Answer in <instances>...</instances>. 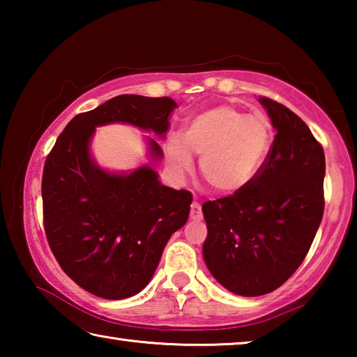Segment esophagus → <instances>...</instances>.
Masks as SVG:
<instances>
[{
    "label": "esophagus",
    "mask_w": 357,
    "mask_h": 357,
    "mask_svg": "<svg viewBox=\"0 0 357 357\" xmlns=\"http://www.w3.org/2000/svg\"><path fill=\"white\" fill-rule=\"evenodd\" d=\"M202 217H203V214H202V204L195 200V202L192 203V206H190V219L192 220H202Z\"/></svg>",
    "instance_id": "1"
}]
</instances>
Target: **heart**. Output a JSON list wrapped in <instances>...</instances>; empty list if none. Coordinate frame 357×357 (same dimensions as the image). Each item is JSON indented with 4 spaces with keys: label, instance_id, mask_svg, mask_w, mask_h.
I'll return each instance as SVG.
<instances>
[{
    "label": "heart",
    "instance_id": "1",
    "mask_svg": "<svg viewBox=\"0 0 357 357\" xmlns=\"http://www.w3.org/2000/svg\"><path fill=\"white\" fill-rule=\"evenodd\" d=\"M271 149L268 121L245 114L231 105H219L189 119L183 134L167 138L165 164L174 176L184 178L200 155V173L220 193L249 185L261 170Z\"/></svg>",
    "mask_w": 357,
    "mask_h": 357
}]
</instances>
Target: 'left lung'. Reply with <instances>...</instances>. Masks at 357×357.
Returning a JSON list of instances; mask_svg holds the SVG:
<instances>
[{"instance_id": "left-lung-1", "label": "left lung", "mask_w": 357, "mask_h": 357, "mask_svg": "<svg viewBox=\"0 0 357 357\" xmlns=\"http://www.w3.org/2000/svg\"><path fill=\"white\" fill-rule=\"evenodd\" d=\"M259 104L277 130L257 178L233 195L203 204L209 273L239 296L283 285L309 252L323 219L324 151L307 124L273 99Z\"/></svg>"}]
</instances>
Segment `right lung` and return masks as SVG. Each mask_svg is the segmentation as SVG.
I'll list each match as a JSON object with an SVG mask.
<instances>
[{
  "label": "right lung",
  "mask_w": 357,
  "mask_h": 357,
  "mask_svg": "<svg viewBox=\"0 0 357 357\" xmlns=\"http://www.w3.org/2000/svg\"><path fill=\"white\" fill-rule=\"evenodd\" d=\"M178 107L170 98L116 96L66 126L42 174L44 227L53 255L78 287L126 299L148 285L168 239L185 225L192 193L160 184V144L146 138L149 164L113 173L91 155L96 128L130 124L164 140Z\"/></svg>",
  "instance_id": "right-lung-1"
}]
</instances>
